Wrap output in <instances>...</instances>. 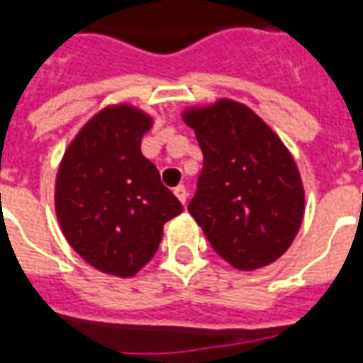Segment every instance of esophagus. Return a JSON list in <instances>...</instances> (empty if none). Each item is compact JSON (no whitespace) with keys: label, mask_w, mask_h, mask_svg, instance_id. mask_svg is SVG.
<instances>
[{"label":"esophagus","mask_w":363,"mask_h":363,"mask_svg":"<svg viewBox=\"0 0 363 363\" xmlns=\"http://www.w3.org/2000/svg\"><path fill=\"white\" fill-rule=\"evenodd\" d=\"M174 196L179 198V202H181V204H186L189 192H186V189H184V186H177V189H174Z\"/></svg>","instance_id":"esophagus-1"}]
</instances>
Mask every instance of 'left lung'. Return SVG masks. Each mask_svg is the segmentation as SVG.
Returning a JSON list of instances; mask_svg holds the SVG:
<instances>
[{
  "label": "left lung",
  "instance_id": "obj_1",
  "mask_svg": "<svg viewBox=\"0 0 363 363\" xmlns=\"http://www.w3.org/2000/svg\"><path fill=\"white\" fill-rule=\"evenodd\" d=\"M182 120L204 153L190 216L237 270L272 264L303 221L305 190L294 155L257 112L231 99L189 106Z\"/></svg>",
  "mask_w": 363,
  "mask_h": 363
}]
</instances>
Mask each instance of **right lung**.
Masks as SVG:
<instances>
[{
  "instance_id": "add662e5",
  "label": "right lung",
  "mask_w": 363,
  "mask_h": 363,
  "mask_svg": "<svg viewBox=\"0 0 363 363\" xmlns=\"http://www.w3.org/2000/svg\"><path fill=\"white\" fill-rule=\"evenodd\" d=\"M153 116L134 104H108L75 134L60 161L54 208L60 229L99 272L132 278L157 252L163 225L182 204L143 157Z\"/></svg>"
}]
</instances>
